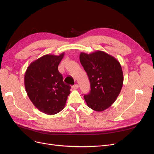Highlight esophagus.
<instances>
[{"label":"esophagus","mask_w":154,"mask_h":154,"mask_svg":"<svg viewBox=\"0 0 154 154\" xmlns=\"http://www.w3.org/2000/svg\"><path fill=\"white\" fill-rule=\"evenodd\" d=\"M78 87H79V85H78V84L74 85H73V86L72 87V88H74V89H77V88H78Z\"/></svg>","instance_id":"obj_1"}]
</instances>
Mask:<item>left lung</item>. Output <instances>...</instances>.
Returning a JSON list of instances; mask_svg holds the SVG:
<instances>
[{
    "label": "left lung",
    "instance_id": "1",
    "mask_svg": "<svg viewBox=\"0 0 154 154\" xmlns=\"http://www.w3.org/2000/svg\"><path fill=\"white\" fill-rule=\"evenodd\" d=\"M80 61L91 83V92L84 96L87 106L102 112L117 99L123 84V73L118 60L103 51L82 52Z\"/></svg>",
    "mask_w": 154,
    "mask_h": 154
}]
</instances>
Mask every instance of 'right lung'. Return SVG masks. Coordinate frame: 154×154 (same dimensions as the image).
I'll use <instances>...</instances> for the list:
<instances>
[{
  "instance_id": "1",
  "label": "right lung",
  "mask_w": 154,
  "mask_h": 154,
  "mask_svg": "<svg viewBox=\"0 0 154 154\" xmlns=\"http://www.w3.org/2000/svg\"><path fill=\"white\" fill-rule=\"evenodd\" d=\"M45 54L27 67L24 75V85L29 100L43 113L54 115L62 110L66 104L71 87L63 82L58 70L64 57Z\"/></svg>"
}]
</instances>
